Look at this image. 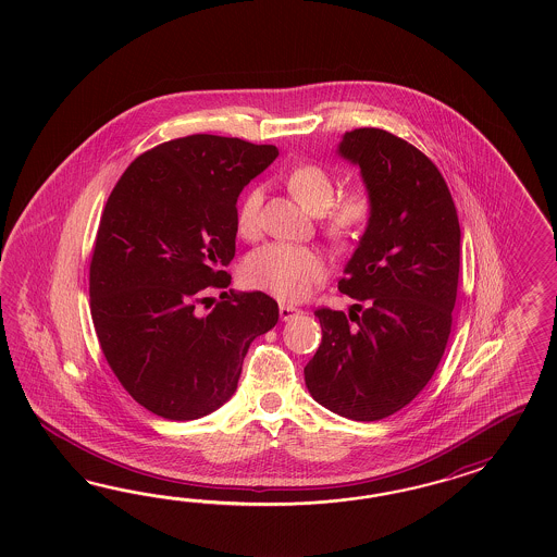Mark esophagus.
<instances>
[{"label":"esophagus","instance_id":"obj_1","mask_svg":"<svg viewBox=\"0 0 557 557\" xmlns=\"http://www.w3.org/2000/svg\"><path fill=\"white\" fill-rule=\"evenodd\" d=\"M300 310L296 308V306H289V304H282L280 306V317H282V321H289L294 314H298Z\"/></svg>","mask_w":557,"mask_h":557}]
</instances>
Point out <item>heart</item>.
Masks as SVG:
<instances>
[{
  "instance_id": "1",
  "label": "heart",
  "mask_w": 557,
  "mask_h": 557,
  "mask_svg": "<svg viewBox=\"0 0 557 557\" xmlns=\"http://www.w3.org/2000/svg\"><path fill=\"white\" fill-rule=\"evenodd\" d=\"M289 191L314 214H326V231L335 240H349L359 235L371 219V198L368 191L355 189L341 196L337 202L333 175L317 163L296 165L287 173ZM263 203V189L251 187L236 210V226L243 236H253L259 228V212ZM329 265L317 249L270 243L249 255L245 261V280L249 286L263 289L277 300L298 302L314 287L322 284Z\"/></svg>"
}]
</instances>
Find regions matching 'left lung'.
I'll list each match as a JSON object with an SVG mask.
<instances>
[{
    "label": "left lung",
    "instance_id": "1",
    "mask_svg": "<svg viewBox=\"0 0 557 557\" xmlns=\"http://www.w3.org/2000/svg\"><path fill=\"white\" fill-rule=\"evenodd\" d=\"M338 157L361 171L371 219L338 289L349 319L321 308L322 343L304 368L319 405L354 421L405 408L433 377L451 333L459 220L433 161L380 128L345 133Z\"/></svg>",
    "mask_w": 557,
    "mask_h": 557
}]
</instances>
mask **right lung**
<instances>
[{
	"instance_id": "add662e5",
	"label": "right lung",
	"mask_w": 557,
	"mask_h": 557,
	"mask_svg": "<svg viewBox=\"0 0 557 557\" xmlns=\"http://www.w3.org/2000/svg\"><path fill=\"white\" fill-rule=\"evenodd\" d=\"M280 151L191 135L143 152L112 189L89 265L91 319L120 384L154 414L194 421L236 392L249 345L280 319L263 292L231 286L236 200Z\"/></svg>"
}]
</instances>
